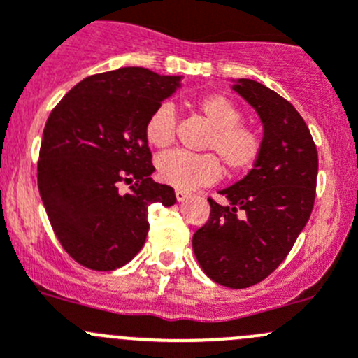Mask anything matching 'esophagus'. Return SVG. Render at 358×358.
I'll return each instance as SVG.
<instances>
[{
  "label": "esophagus",
  "instance_id": "1",
  "mask_svg": "<svg viewBox=\"0 0 358 358\" xmlns=\"http://www.w3.org/2000/svg\"><path fill=\"white\" fill-rule=\"evenodd\" d=\"M189 196L188 192H185V189H176V199L177 202H182V200H186Z\"/></svg>",
  "mask_w": 358,
  "mask_h": 358
}]
</instances>
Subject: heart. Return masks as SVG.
I'll list each match as a JSON object with an SVG mask.
<instances>
[{
    "label": "heart",
    "instance_id": "b5f03b06",
    "mask_svg": "<svg viewBox=\"0 0 358 358\" xmlns=\"http://www.w3.org/2000/svg\"><path fill=\"white\" fill-rule=\"evenodd\" d=\"M193 108L209 122V135L203 155L186 151L165 152L156 159V173L165 185L177 189H193L213 185L221 176V164L228 173L237 176L255 166L264 151L262 134L250 124H244L243 108L223 93H209L196 98ZM177 114L172 103H162L151 112L145 122V138L152 148L165 149L176 141ZM217 157L220 159H217Z\"/></svg>",
    "mask_w": 358,
    "mask_h": 358
}]
</instances>
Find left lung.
Instances as JSON below:
<instances>
[{"mask_svg":"<svg viewBox=\"0 0 358 358\" xmlns=\"http://www.w3.org/2000/svg\"><path fill=\"white\" fill-rule=\"evenodd\" d=\"M264 124V151L246 177L209 199V221L193 236V251L214 283L248 288L287 258L315 206L318 152L294 105L251 79L232 86Z\"/></svg>","mask_w":358,"mask_h":358,"instance_id":"1","label":"left lung"}]
</instances>
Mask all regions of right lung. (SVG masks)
Instances as JSON below:
<instances>
[{
	"instance_id": "right-lung-1",
	"label": "right lung",
	"mask_w": 358,
	"mask_h": 358,
	"mask_svg": "<svg viewBox=\"0 0 358 358\" xmlns=\"http://www.w3.org/2000/svg\"><path fill=\"white\" fill-rule=\"evenodd\" d=\"M179 86L177 75L119 68L80 80L50 112L40 145V196L61 246L84 267L128 264L148 237L149 206L176 203L173 188L151 179L144 130Z\"/></svg>"
}]
</instances>
